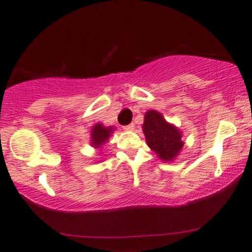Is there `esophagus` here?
Returning a JSON list of instances; mask_svg holds the SVG:
<instances>
[{
    "label": "esophagus",
    "instance_id": "obj_1",
    "mask_svg": "<svg viewBox=\"0 0 252 252\" xmlns=\"http://www.w3.org/2000/svg\"><path fill=\"white\" fill-rule=\"evenodd\" d=\"M123 128L126 129V130H128V131H131V130L135 129V124L134 123H130V124H128V126H123Z\"/></svg>",
    "mask_w": 252,
    "mask_h": 252
}]
</instances>
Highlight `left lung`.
I'll return each instance as SVG.
<instances>
[{
    "label": "left lung",
    "instance_id": "obj_1",
    "mask_svg": "<svg viewBox=\"0 0 252 252\" xmlns=\"http://www.w3.org/2000/svg\"><path fill=\"white\" fill-rule=\"evenodd\" d=\"M143 132L148 146L163 161H172L184 147L181 132L154 110H149L144 115Z\"/></svg>",
    "mask_w": 252,
    "mask_h": 252
}]
</instances>
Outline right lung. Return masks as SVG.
<instances>
[{"mask_svg":"<svg viewBox=\"0 0 252 252\" xmlns=\"http://www.w3.org/2000/svg\"><path fill=\"white\" fill-rule=\"evenodd\" d=\"M112 132V128H104L102 124H96L92 129V134H91V141H92V146L94 148H98V147L103 146L104 143L106 142V140L110 137Z\"/></svg>","mask_w":252,"mask_h":252,"instance_id":"1","label":"right lung"}]
</instances>
